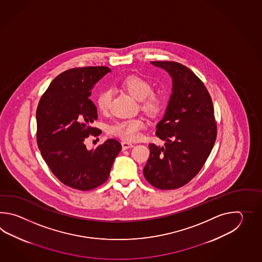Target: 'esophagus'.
Returning a JSON list of instances; mask_svg holds the SVG:
<instances>
[{
  "label": "esophagus",
  "instance_id": "34e87169",
  "mask_svg": "<svg viewBox=\"0 0 262 262\" xmlns=\"http://www.w3.org/2000/svg\"><path fill=\"white\" fill-rule=\"evenodd\" d=\"M134 145L131 142H127V141H123L122 142V147H123V150H127L129 148H132Z\"/></svg>",
  "mask_w": 262,
  "mask_h": 262
}]
</instances>
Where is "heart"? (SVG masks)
<instances>
[{
    "label": "heart",
    "instance_id": "heart-1",
    "mask_svg": "<svg viewBox=\"0 0 262 262\" xmlns=\"http://www.w3.org/2000/svg\"><path fill=\"white\" fill-rule=\"evenodd\" d=\"M122 87L136 100L140 101V105L145 112L150 114L158 113L162 106L161 96L152 92L151 84L139 76H129L123 79ZM112 90L105 89L97 96V106L99 111L105 112L108 110L112 102ZM146 123L142 118H129L117 121L110 125L107 131L111 135L124 140L139 139L141 130L145 128Z\"/></svg>",
    "mask_w": 262,
    "mask_h": 262
}]
</instances>
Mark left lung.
<instances>
[{
  "instance_id": "8db88e82",
  "label": "left lung",
  "mask_w": 262,
  "mask_h": 262,
  "mask_svg": "<svg viewBox=\"0 0 262 262\" xmlns=\"http://www.w3.org/2000/svg\"><path fill=\"white\" fill-rule=\"evenodd\" d=\"M150 63L172 78V94L156 125V136L166 143L149 145L143 174L156 188L177 189L200 172L212 151L217 133L214 110L205 85L189 68L176 61Z\"/></svg>"
}]
</instances>
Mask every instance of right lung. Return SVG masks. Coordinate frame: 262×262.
<instances>
[{"mask_svg":"<svg viewBox=\"0 0 262 262\" xmlns=\"http://www.w3.org/2000/svg\"><path fill=\"white\" fill-rule=\"evenodd\" d=\"M111 72L106 67L72 68L50 84L36 110V139L42 157L61 183L87 191L106 182L122 145L107 139L87 150L85 139L100 131L92 127L97 108L89 97L95 84Z\"/></svg>","mask_w":262,"mask_h":262,"instance_id":"obj_1","label":"right lung"}]
</instances>
